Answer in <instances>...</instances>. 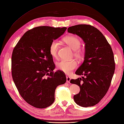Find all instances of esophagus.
<instances>
[{
	"label": "esophagus",
	"instance_id": "esophagus-1",
	"mask_svg": "<svg viewBox=\"0 0 124 124\" xmlns=\"http://www.w3.org/2000/svg\"><path fill=\"white\" fill-rule=\"evenodd\" d=\"M70 80H71V78L69 77H66V82L67 83H70Z\"/></svg>",
	"mask_w": 124,
	"mask_h": 124
}]
</instances>
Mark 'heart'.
Listing matches in <instances>:
<instances>
[{
	"label": "heart",
	"mask_w": 124,
	"mask_h": 124,
	"mask_svg": "<svg viewBox=\"0 0 124 124\" xmlns=\"http://www.w3.org/2000/svg\"><path fill=\"white\" fill-rule=\"evenodd\" d=\"M63 40L73 50H74L73 55L74 57L78 60H81L83 58L84 53L83 50L80 49L81 45V41L77 37L68 36L65 37ZM59 46V43L58 41L56 40H53L50 44L49 53L54 58H56L58 55ZM56 66L59 70L66 74H69L77 67V62L75 60H61L57 63Z\"/></svg>",
	"instance_id": "b5f03b06"
}]
</instances>
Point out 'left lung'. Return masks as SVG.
Returning a JSON list of instances; mask_svg holds the SVG:
<instances>
[{
    "label": "left lung",
    "mask_w": 124,
    "mask_h": 124,
    "mask_svg": "<svg viewBox=\"0 0 124 124\" xmlns=\"http://www.w3.org/2000/svg\"><path fill=\"white\" fill-rule=\"evenodd\" d=\"M68 32L78 35L85 43L84 62L75 72L83 77L70 81L80 87L74 100L82 107L94 106L107 92L115 71L112 47L101 32L91 25H75L68 28Z\"/></svg>",
    "instance_id": "obj_1"
}]
</instances>
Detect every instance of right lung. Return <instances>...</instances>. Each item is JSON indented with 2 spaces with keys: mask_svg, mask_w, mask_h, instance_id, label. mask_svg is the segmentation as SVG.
Here are the masks:
<instances>
[{
  "mask_svg": "<svg viewBox=\"0 0 124 124\" xmlns=\"http://www.w3.org/2000/svg\"><path fill=\"white\" fill-rule=\"evenodd\" d=\"M66 27L40 26L25 33L13 50L11 73L19 93L29 104L44 108L53 103L56 87L64 84L65 74L54 72L49 46L64 33Z\"/></svg>",
  "mask_w": 124,
  "mask_h": 124,
  "instance_id": "add662e5",
  "label": "right lung"
}]
</instances>
